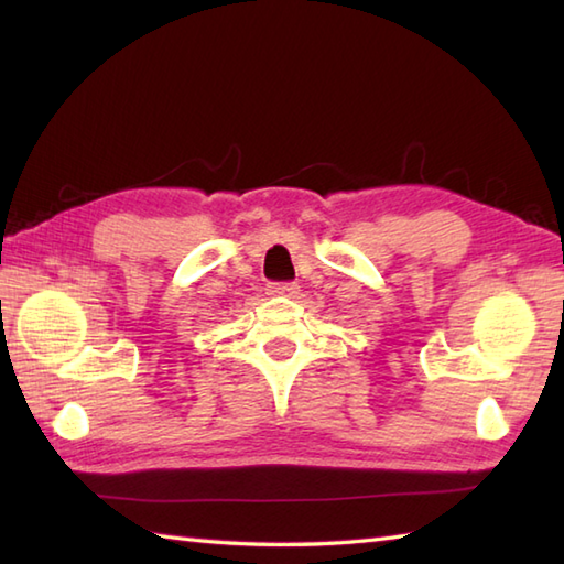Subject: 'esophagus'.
I'll return each mask as SVG.
<instances>
[{
	"instance_id": "34e87169",
	"label": "esophagus",
	"mask_w": 564,
	"mask_h": 564,
	"mask_svg": "<svg viewBox=\"0 0 564 564\" xmlns=\"http://www.w3.org/2000/svg\"><path fill=\"white\" fill-rule=\"evenodd\" d=\"M297 289H301V285L297 283H289V281H283V283H269V295H295L297 293Z\"/></svg>"
}]
</instances>
